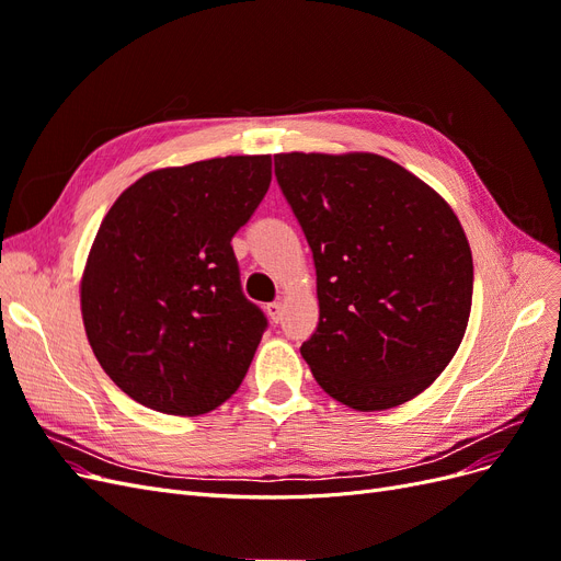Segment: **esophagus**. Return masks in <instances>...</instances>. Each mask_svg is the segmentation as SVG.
<instances>
[{
	"mask_svg": "<svg viewBox=\"0 0 561 561\" xmlns=\"http://www.w3.org/2000/svg\"><path fill=\"white\" fill-rule=\"evenodd\" d=\"M266 313H268L271 320L278 322V320L283 318V304H280V301H271L268 307H266Z\"/></svg>",
	"mask_w": 561,
	"mask_h": 561,
	"instance_id": "obj_1",
	"label": "esophagus"
}]
</instances>
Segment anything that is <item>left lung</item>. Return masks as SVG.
Segmentation results:
<instances>
[{"label": "left lung", "mask_w": 561, "mask_h": 561, "mask_svg": "<svg viewBox=\"0 0 561 561\" xmlns=\"http://www.w3.org/2000/svg\"><path fill=\"white\" fill-rule=\"evenodd\" d=\"M313 252L320 318L301 344L316 381L353 410L428 388L466 334L472 254L454 210L377 154H276Z\"/></svg>", "instance_id": "8db88e82"}]
</instances>
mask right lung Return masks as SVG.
Instances as JSON below:
<instances>
[{"label": "right lung", "instance_id": "right-lung-1", "mask_svg": "<svg viewBox=\"0 0 561 561\" xmlns=\"http://www.w3.org/2000/svg\"><path fill=\"white\" fill-rule=\"evenodd\" d=\"M271 184V157L163 168L116 198L89 254L81 313L110 379L149 410L196 416L241 386L268 328L231 239Z\"/></svg>", "mask_w": 561, "mask_h": 561}]
</instances>
